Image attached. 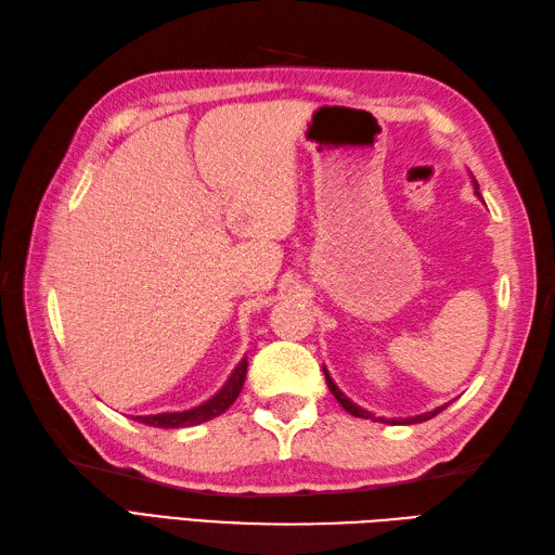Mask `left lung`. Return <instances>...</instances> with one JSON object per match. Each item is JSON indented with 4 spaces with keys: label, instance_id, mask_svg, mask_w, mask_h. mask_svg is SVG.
Instances as JSON below:
<instances>
[{
    "label": "left lung",
    "instance_id": "1",
    "mask_svg": "<svg viewBox=\"0 0 555 555\" xmlns=\"http://www.w3.org/2000/svg\"><path fill=\"white\" fill-rule=\"evenodd\" d=\"M475 193H478V196H480V191H478V182H475ZM482 198V196H480ZM324 373H326V383H328V390L333 392V397H336L338 399V402H340V406L347 411V414H352V416H357V418H369V421H383V418H376V416H373L371 414V411H366V409H362V406H357L354 402H352V399H347L340 390H338V385L336 383H333V378L328 376V371L324 369ZM442 409H447V404L444 406H437V409H433V411H425V414H421V416H411V418H402V421H399V423H423V421H430L433 416H437V414H440V411ZM395 423V421H392Z\"/></svg>",
    "mask_w": 555,
    "mask_h": 555
}]
</instances>
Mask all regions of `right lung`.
<instances>
[{
	"mask_svg": "<svg viewBox=\"0 0 555 555\" xmlns=\"http://www.w3.org/2000/svg\"><path fill=\"white\" fill-rule=\"evenodd\" d=\"M246 373H248V359L243 357L238 366L234 369V373H231V378L224 383V388L219 390L215 397H210L208 402H203V404L186 409V411H165V414L132 416V418L144 423V425H153V428H191V425L212 421L217 416H222L224 411L236 402L243 383H246Z\"/></svg>",
	"mask_w": 555,
	"mask_h": 555,
	"instance_id": "add662e5",
	"label": "right lung"
}]
</instances>
